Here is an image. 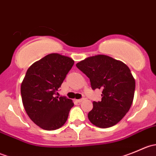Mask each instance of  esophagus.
Instances as JSON below:
<instances>
[{"instance_id": "34e87169", "label": "esophagus", "mask_w": 156, "mask_h": 156, "mask_svg": "<svg viewBox=\"0 0 156 156\" xmlns=\"http://www.w3.org/2000/svg\"><path fill=\"white\" fill-rule=\"evenodd\" d=\"M83 100H84V98H81V99H79V100H76V101L78 102V103H81Z\"/></svg>"}]
</instances>
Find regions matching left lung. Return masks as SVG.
Listing matches in <instances>:
<instances>
[{"instance_id":"1","label":"left lung","mask_w":156,"mask_h":156,"mask_svg":"<svg viewBox=\"0 0 156 156\" xmlns=\"http://www.w3.org/2000/svg\"><path fill=\"white\" fill-rule=\"evenodd\" d=\"M76 66L90 78L93 90H103L101 101H94L88 113L90 122L101 128L119 123L130 109L134 96L135 80L130 69L106 55L87 57Z\"/></svg>"}]
</instances>
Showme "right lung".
<instances>
[{
	"instance_id": "1",
	"label": "right lung",
	"mask_w": 156,
	"mask_h": 156,
	"mask_svg": "<svg viewBox=\"0 0 156 156\" xmlns=\"http://www.w3.org/2000/svg\"><path fill=\"white\" fill-rule=\"evenodd\" d=\"M74 60L59 53H50L28 69L21 84L23 106L31 120L41 128L53 130L66 123L72 100L54 97Z\"/></svg>"
}]
</instances>
